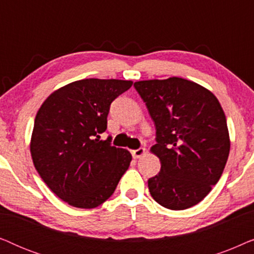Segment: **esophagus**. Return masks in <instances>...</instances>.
<instances>
[{"label": "esophagus", "mask_w": 254, "mask_h": 254, "mask_svg": "<svg viewBox=\"0 0 254 254\" xmlns=\"http://www.w3.org/2000/svg\"><path fill=\"white\" fill-rule=\"evenodd\" d=\"M145 154V149L144 148H138L136 150H131V156L134 158H140Z\"/></svg>", "instance_id": "esophagus-1"}]
</instances>
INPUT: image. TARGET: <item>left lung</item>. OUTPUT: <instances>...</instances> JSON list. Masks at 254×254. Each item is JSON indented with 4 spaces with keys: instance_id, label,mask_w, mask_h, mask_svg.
I'll use <instances>...</instances> for the list:
<instances>
[{
    "instance_id": "obj_1",
    "label": "left lung",
    "mask_w": 254,
    "mask_h": 254,
    "mask_svg": "<svg viewBox=\"0 0 254 254\" xmlns=\"http://www.w3.org/2000/svg\"><path fill=\"white\" fill-rule=\"evenodd\" d=\"M156 126L151 152L161 171L148 180L156 202L183 210L202 201L220 180L230 151L225 114L216 97L189 79L134 83Z\"/></svg>"
}]
</instances>
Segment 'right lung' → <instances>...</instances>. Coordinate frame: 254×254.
Listing matches in <instances>:
<instances>
[{
	"mask_svg": "<svg viewBox=\"0 0 254 254\" xmlns=\"http://www.w3.org/2000/svg\"><path fill=\"white\" fill-rule=\"evenodd\" d=\"M133 82L86 78L51 93L38 111L30 150L34 168L52 192L72 207L109 199L130 164V152L100 140L111 103Z\"/></svg>",
	"mask_w": 254,
	"mask_h": 254,
	"instance_id": "add662e5",
	"label": "right lung"
}]
</instances>
